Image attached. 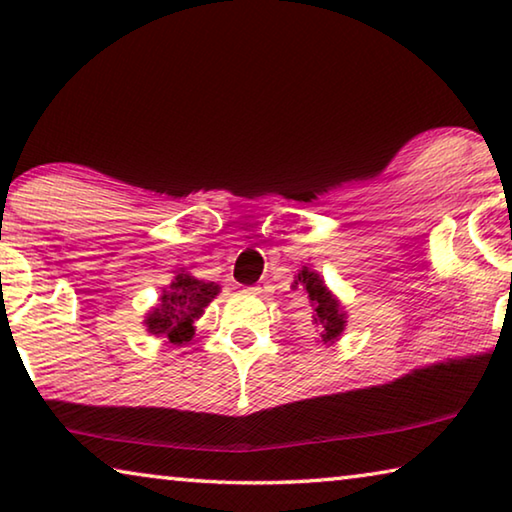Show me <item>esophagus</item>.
<instances>
[{
    "label": "esophagus",
    "mask_w": 512,
    "mask_h": 512,
    "mask_svg": "<svg viewBox=\"0 0 512 512\" xmlns=\"http://www.w3.org/2000/svg\"><path fill=\"white\" fill-rule=\"evenodd\" d=\"M267 288H270V286H267L265 281H258V283H254V286H249L247 290H249V293H254V295H263V293H267Z\"/></svg>",
    "instance_id": "34e87169"
}]
</instances>
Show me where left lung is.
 Here are the masks:
<instances>
[{
	"label": "left lung",
	"instance_id": "obj_1",
	"mask_svg": "<svg viewBox=\"0 0 512 512\" xmlns=\"http://www.w3.org/2000/svg\"><path fill=\"white\" fill-rule=\"evenodd\" d=\"M297 283H302L306 288V293H309V300L311 306L316 309V325L320 327V336L322 341H334V338L343 332V325H345V313L341 311V306L332 297V293L325 288V283L318 277L316 272H311L309 267H304V270L297 274Z\"/></svg>",
	"mask_w": 512,
	"mask_h": 512
}]
</instances>
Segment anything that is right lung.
<instances>
[{"instance_id": "add662e5", "label": "right lung", "mask_w": 512, "mask_h": 512, "mask_svg": "<svg viewBox=\"0 0 512 512\" xmlns=\"http://www.w3.org/2000/svg\"><path fill=\"white\" fill-rule=\"evenodd\" d=\"M217 293V283L199 281L190 274H178L171 288L162 293L160 304L148 313V332L167 336L174 345L190 341L194 336V320L201 316Z\"/></svg>"}]
</instances>
